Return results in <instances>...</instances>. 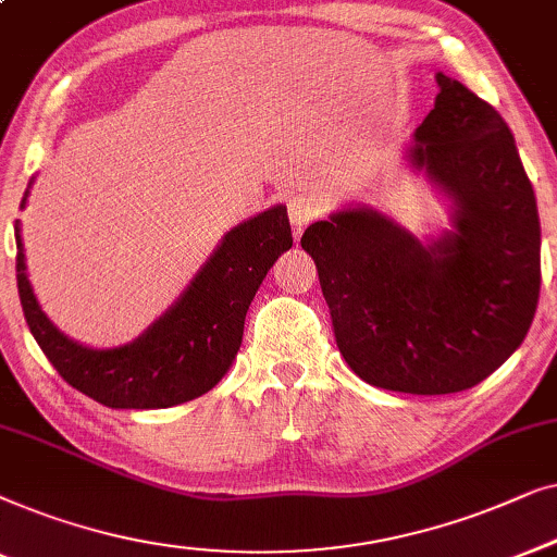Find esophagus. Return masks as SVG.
Instances as JSON below:
<instances>
[{"instance_id":"obj_1","label":"esophagus","mask_w":557,"mask_h":557,"mask_svg":"<svg viewBox=\"0 0 557 557\" xmlns=\"http://www.w3.org/2000/svg\"><path fill=\"white\" fill-rule=\"evenodd\" d=\"M287 214H289V224H293L295 230V237H300L305 226L318 216V201L308 197V194H295V197L287 199Z\"/></svg>"}]
</instances>
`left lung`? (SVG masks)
<instances>
[{
    "mask_svg": "<svg viewBox=\"0 0 557 557\" xmlns=\"http://www.w3.org/2000/svg\"><path fill=\"white\" fill-rule=\"evenodd\" d=\"M436 85L404 161L446 201L449 230L419 239L358 203L300 239L350 371L417 396L457 394L497 371L540 295L537 201L512 131L459 81L436 73Z\"/></svg>",
    "mask_w": 557,
    "mask_h": 557,
    "instance_id": "left-lung-1",
    "label": "left lung"
}]
</instances>
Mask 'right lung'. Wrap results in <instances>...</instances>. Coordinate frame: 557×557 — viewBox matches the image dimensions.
I'll list each match as a JSON object with an SVG mask.
<instances>
[{"mask_svg":"<svg viewBox=\"0 0 557 557\" xmlns=\"http://www.w3.org/2000/svg\"><path fill=\"white\" fill-rule=\"evenodd\" d=\"M29 186L20 209H25ZM14 239L29 333L70 386L108 409H169L214 388L237 358L249 302L277 257L293 247L287 209L282 203L264 209L224 234L178 300L136 341L90 348L67 338L37 302L20 219Z\"/></svg>","mask_w":557,"mask_h":557,"instance_id":"obj_1","label":"right lung"}]
</instances>
